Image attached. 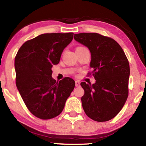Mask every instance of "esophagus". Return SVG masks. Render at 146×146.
I'll return each instance as SVG.
<instances>
[{
	"label": "esophagus",
	"mask_w": 146,
	"mask_h": 146,
	"mask_svg": "<svg viewBox=\"0 0 146 146\" xmlns=\"http://www.w3.org/2000/svg\"><path fill=\"white\" fill-rule=\"evenodd\" d=\"M80 81H79V80H76V81H75V84H76V87H79V86H80Z\"/></svg>",
	"instance_id": "1"
}]
</instances>
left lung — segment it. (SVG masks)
<instances>
[{
    "label": "left lung",
    "mask_w": 146,
    "mask_h": 146,
    "mask_svg": "<svg viewBox=\"0 0 146 146\" xmlns=\"http://www.w3.org/2000/svg\"><path fill=\"white\" fill-rule=\"evenodd\" d=\"M74 38L91 52L90 67L95 79L93 84L80 83L84 112L95 121L112 119L128 98L130 68L125 52L114 39L98 33L75 34Z\"/></svg>",
    "instance_id": "obj_1"
}]
</instances>
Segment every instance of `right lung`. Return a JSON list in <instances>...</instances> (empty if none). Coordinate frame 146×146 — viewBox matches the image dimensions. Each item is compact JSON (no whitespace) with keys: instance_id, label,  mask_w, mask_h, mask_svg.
Listing matches in <instances>:
<instances>
[{"instance_id":"add662e5","label":"right lung","mask_w":146,"mask_h":146,"mask_svg":"<svg viewBox=\"0 0 146 146\" xmlns=\"http://www.w3.org/2000/svg\"><path fill=\"white\" fill-rule=\"evenodd\" d=\"M74 34H42L26 41L15 58L16 86L32 114L40 119L55 118L62 112L74 89L72 78H52L51 68L59 64Z\"/></svg>"}]
</instances>
